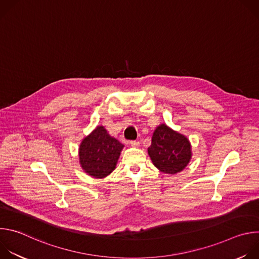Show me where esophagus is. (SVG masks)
<instances>
[{
    "mask_svg": "<svg viewBox=\"0 0 259 259\" xmlns=\"http://www.w3.org/2000/svg\"><path fill=\"white\" fill-rule=\"evenodd\" d=\"M129 143H130L132 146H134V147L139 146V141H137V140H131Z\"/></svg>",
    "mask_w": 259,
    "mask_h": 259,
    "instance_id": "obj_1",
    "label": "esophagus"
}]
</instances>
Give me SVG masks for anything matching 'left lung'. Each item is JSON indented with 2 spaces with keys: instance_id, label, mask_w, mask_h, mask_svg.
I'll return each mask as SVG.
<instances>
[{
  "instance_id": "8db88e82",
  "label": "left lung",
  "mask_w": 259,
  "mask_h": 259,
  "mask_svg": "<svg viewBox=\"0 0 259 259\" xmlns=\"http://www.w3.org/2000/svg\"><path fill=\"white\" fill-rule=\"evenodd\" d=\"M147 152L154 165L168 174L182 171L192 157L189 139L173 131L165 124L155 130L152 144Z\"/></svg>"
}]
</instances>
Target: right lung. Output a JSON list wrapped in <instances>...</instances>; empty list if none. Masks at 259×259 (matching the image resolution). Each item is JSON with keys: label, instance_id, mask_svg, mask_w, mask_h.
Segmentation results:
<instances>
[{"label": "right lung", "instance_id": "add662e5", "mask_svg": "<svg viewBox=\"0 0 259 259\" xmlns=\"http://www.w3.org/2000/svg\"><path fill=\"white\" fill-rule=\"evenodd\" d=\"M123 144L98 126L80 145V163L91 176L103 178L115 170Z\"/></svg>", "mask_w": 259, "mask_h": 259}]
</instances>
